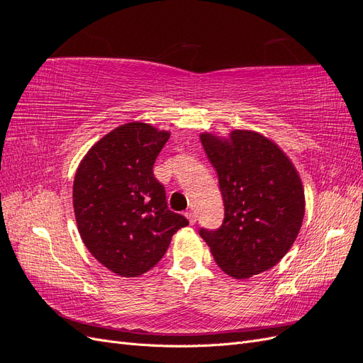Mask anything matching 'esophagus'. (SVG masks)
<instances>
[{
  "label": "esophagus",
  "mask_w": 363,
  "mask_h": 363,
  "mask_svg": "<svg viewBox=\"0 0 363 363\" xmlns=\"http://www.w3.org/2000/svg\"><path fill=\"white\" fill-rule=\"evenodd\" d=\"M184 216L189 219L191 224H195V223H196V216H195V212H194V211H186V212H184Z\"/></svg>",
  "instance_id": "34e87169"
}]
</instances>
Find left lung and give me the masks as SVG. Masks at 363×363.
Returning <instances> with one entry per match:
<instances>
[{"mask_svg":"<svg viewBox=\"0 0 363 363\" xmlns=\"http://www.w3.org/2000/svg\"><path fill=\"white\" fill-rule=\"evenodd\" d=\"M200 139L224 201L221 227L200 228L218 267L248 279L277 265L304 216V189L292 162L256 131L235 130L230 139L203 133Z\"/></svg>","mask_w":363,"mask_h":363,"instance_id":"obj_1","label":"left lung"}]
</instances>
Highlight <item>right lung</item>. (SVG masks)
Instances as JSON below:
<instances>
[{
  "mask_svg": "<svg viewBox=\"0 0 363 363\" xmlns=\"http://www.w3.org/2000/svg\"><path fill=\"white\" fill-rule=\"evenodd\" d=\"M168 131L150 124L116 127L87 151L75 172L72 199L86 248L123 277H138L167 252L172 235L189 224L168 208L152 172Z\"/></svg>",
  "mask_w": 363,
  "mask_h": 363,
  "instance_id": "1",
  "label": "right lung"
}]
</instances>
